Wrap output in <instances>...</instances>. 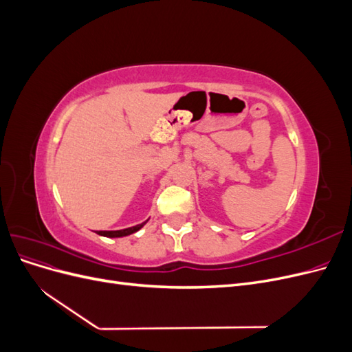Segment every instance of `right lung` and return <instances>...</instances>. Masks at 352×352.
Returning <instances> with one entry per match:
<instances>
[{
  "instance_id": "obj_1",
  "label": "right lung",
  "mask_w": 352,
  "mask_h": 352,
  "mask_svg": "<svg viewBox=\"0 0 352 352\" xmlns=\"http://www.w3.org/2000/svg\"><path fill=\"white\" fill-rule=\"evenodd\" d=\"M148 221V220H146ZM146 221L141 223V225H136L132 228H127V229H122V230H98L97 233L101 236H107V238H122V236H127V235H132V233L140 230Z\"/></svg>"
}]
</instances>
